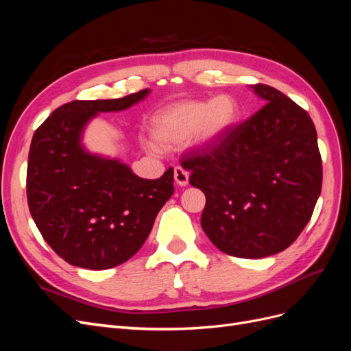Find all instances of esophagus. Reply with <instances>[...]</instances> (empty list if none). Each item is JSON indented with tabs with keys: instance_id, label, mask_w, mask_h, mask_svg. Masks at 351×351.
<instances>
[{
	"instance_id": "esophagus-1",
	"label": "esophagus",
	"mask_w": 351,
	"mask_h": 351,
	"mask_svg": "<svg viewBox=\"0 0 351 351\" xmlns=\"http://www.w3.org/2000/svg\"><path fill=\"white\" fill-rule=\"evenodd\" d=\"M174 182L182 187L189 184V173L186 171L184 168H182V167L174 168Z\"/></svg>"
}]
</instances>
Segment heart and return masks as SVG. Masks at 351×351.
<instances>
[{
  "instance_id": "obj_1",
  "label": "heart",
  "mask_w": 351,
  "mask_h": 351,
  "mask_svg": "<svg viewBox=\"0 0 351 351\" xmlns=\"http://www.w3.org/2000/svg\"><path fill=\"white\" fill-rule=\"evenodd\" d=\"M237 104L227 95L210 101H182L158 111L151 120L154 139L167 147H174L195 139L200 147L215 145L234 124ZM155 151V147L151 146Z\"/></svg>"
}]
</instances>
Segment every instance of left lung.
Segmentation results:
<instances>
[{
	"mask_svg": "<svg viewBox=\"0 0 351 351\" xmlns=\"http://www.w3.org/2000/svg\"><path fill=\"white\" fill-rule=\"evenodd\" d=\"M265 105L208 149L186 154L190 184L206 196L200 224L227 254L261 259L285 250L309 222L322 187L312 119L268 84Z\"/></svg>",
	"mask_w": 351,
	"mask_h": 351,
	"instance_id": "1",
	"label": "left lung"
}]
</instances>
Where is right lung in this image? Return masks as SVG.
I'll list each match as a JSON object with an SVG mask.
<instances>
[{"label":"right lung","instance_id":"add662e5","mask_svg":"<svg viewBox=\"0 0 351 351\" xmlns=\"http://www.w3.org/2000/svg\"><path fill=\"white\" fill-rule=\"evenodd\" d=\"M149 92L64 104L34 134L26 178L30 215L52 250L74 267L99 271L129 261L174 193L173 168L156 180L141 178L119 159L82 145L93 117L130 108Z\"/></svg>","mask_w":351,"mask_h":351}]
</instances>
